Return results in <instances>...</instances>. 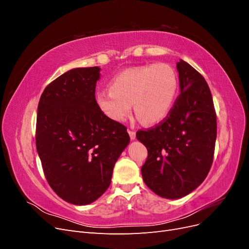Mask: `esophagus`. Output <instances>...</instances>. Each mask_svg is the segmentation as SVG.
Here are the masks:
<instances>
[{
    "mask_svg": "<svg viewBox=\"0 0 249 249\" xmlns=\"http://www.w3.org/2000/svg\"><path fill=\"white\" fill-rule=\"evenodd\" d=\"M127 133H129V135H130L131 140H135V139H136V132L129 130V131H127Z\"/></svg>",
    "mask_w": 249,
    "mask_h": 249,
    "instance_id": "obj_1",
    "label": "esophagus"
}]
</instances>
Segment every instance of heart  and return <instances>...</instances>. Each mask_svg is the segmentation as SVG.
<instances>
[{
  "label": "heart",
  "instance_id": "1",
  "mask_svg": "<svg viewBox=\"0 0 249 249\" xmlns=\"http://www.w3.org/2000/svg\"><path fill=\"white\" fill-rule=\"evenodd\" d=\"M111 89L96 92L97 107L113 122L124 123L134 104L136 115L146 124L162 122L175 105L178 79L166 63L131 67L113 78Z\"/></svg>",
  "mask_w": 249,
  "mask_h": 249
}]
</instances>
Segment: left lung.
I'll use <instances>...</instances> for the list:
<instances>
[{
  "label": "left lung",
  "mask_w": 249,
  "mask_h": 249,
  "mask_svg": "<svg viewBox=\"0 0 249 249\" xmlns=\"http://www.w3.org/2000/svg\"><path fill=\"white\" fill-rule=\"evenodd\" d=\"M179 95L164 122L137 139L147 148L141 167L143 180L161 197H184L205 180L213 163L217 135L212 94L206 80L193 67L177 63Z\"/></svg>",
  "instance_id": "8db88e82"
}]
</instances>
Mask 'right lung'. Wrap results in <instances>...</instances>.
Listing matches in <instances>:
<instances>
[{"label": "right lung", "instance_id": "1", "mask_svg": "<svg viewBox=\"0 0 249 249\" xmlns=\"http://www.w3.org/2000/svg\"><path fill=\"white\" fill-rule=\"evenodd\" d=\"M101 69L78 67L42 92L36 124V148L44 176L59 197L89 205L108 189L113 168L130 143L126 127L97 107Z\"/></svg>", "mask_w": 249, "mask_h": 249}]
</instances>
